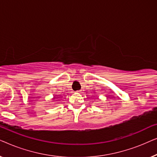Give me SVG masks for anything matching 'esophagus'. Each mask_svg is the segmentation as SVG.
<instances>
[{
	"mask_svg": "<svg viewBox=\"0 0 157 157\" xmlns=\"http://www.w3.org/2000/svg\"><path fill=\"white\" fill-rule=\"evenodd\" d=\"M81 91H81V90H78V91H77L76 92H77V93H78V94H81Z\"/></svg>",
	"mask_w": 157,
	"mask_h": 157,
	"instance_id": "1",
	"label": "esophagus"
}]
</instances>
